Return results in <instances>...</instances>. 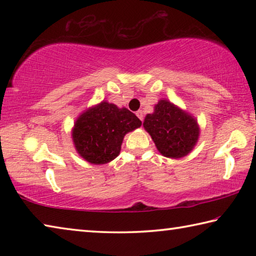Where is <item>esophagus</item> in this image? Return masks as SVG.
<instances>
[{
	"label": "esophagus",
	"mask_w": 256,
	"mask_h": 256,
	"mask_svg": "<svg viewBox=\"0 0 256 256\" xmlns=\"http://www.w3.org/2000/svg\"><path fill=\"white\" fill-rule=\"evenodd\" d=\"M136 116H138V120H144V112H142V110H138L136 112Z\"/></svg>",
	"instance_id": "esophagus-1"
}]
</instances>
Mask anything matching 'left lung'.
Listing matches in <instances>:
<instances>
[{
  "instance_id": "obj_1",
  "label": "left lung",
  "mask_w": 256,
  "mask_h": 256,
  "mask_svg": "<svg viewBox=\"0 0 256 256\" xmlns=\"http://www.w3.org/2000/svg\"><path fill=\"white\" fill-rule=\"evenodd\" d=\"M144 126L159 152L170 158H180L190 152L200 133L196 118L166 99L154 106L152 114L146 116Z\"/></svg>"
}]
</instances>
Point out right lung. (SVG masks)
Here are the masks:
<instances>
[{
	"mask_svg": "<svg viewBox=\"0 0 256 256\" xmlns=\"http://www.w3.org/2000/svg\"><path fill=\"white\" fill-rule=\"evenodd\" d=\"M140 126L141 120L132 112L102 102L76 120L73 142L86 162L106 164L120 154L125 134Z\"/></svg>",
	"mask_w": 256,
	"mask_h": 256,
	"instance_id": "add662e5",
	"label": "right lung"
}]
</instances>
